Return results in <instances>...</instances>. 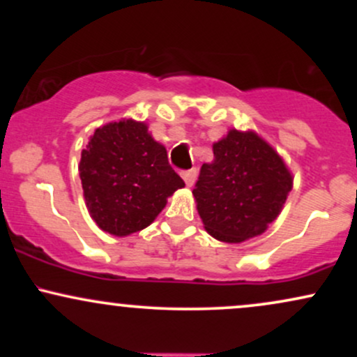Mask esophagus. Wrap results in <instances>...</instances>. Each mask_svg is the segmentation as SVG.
<instances>
[{
	"label": "esophagus",
	"mask_w": 357,
	"mask_h": 357,
	"mask_svg": "<svg viewBox=\"0 0 357 357\" xmlns=\"http://www.w3.org/2000/svg\"><path fill=\"white\" fill-rule=\"evenodd\" d=\"M181 176H183L184 183H186L188 186H192V183H195V179H196V169H195V167H192V169L183 171Z\"/></svg>",
	"instance_id": "obj_1"
}]
</instances>
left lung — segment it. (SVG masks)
Wrapping results in <instances>:
<instances>
[{
  "label": "left lung",
  "mask_w": 357,
  "mask_h": 357,
  "mask_svg": "<svg viewBox=\"0 0 357 357\" xmlns=\"http://www.w3.org/2000/svg\"><path fill=\"white\" fill-rule=\"evenodd\" d=\"M213 154L192 190L204 230L227 243L261 235L292 190L284 159L257 132L236 129L213 144Z\"/></svg>",
  "instance_id": "left-lung-1"
}]
</instances>
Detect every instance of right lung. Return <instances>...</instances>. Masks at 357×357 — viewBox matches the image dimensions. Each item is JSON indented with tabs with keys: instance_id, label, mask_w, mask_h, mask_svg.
I'll return each mask as SVG.
<instances>
[{
	"instance_id": "add662e5",
	"label": "right lung",
	"mask_w": 357,
	"mask_h": 357,
	"mask_svg": "<svg viewBox=\"0 0 357 357\" xmlns=\"http://www.w3.org/2000/svg\"><path fill=\"white\" fill-rule=\"evenodd\" d=\"M80 179L87 210L116 236L144 230L184 186L144 122L122 119L96 129L82 151Z\"/></svg>"
}]
</instances>
